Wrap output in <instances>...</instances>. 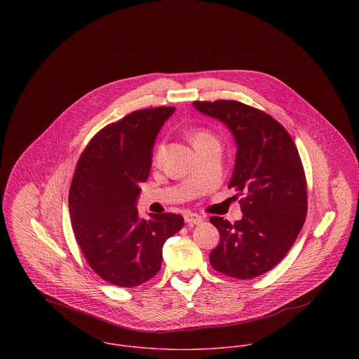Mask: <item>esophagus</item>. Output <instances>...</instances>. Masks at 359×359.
Masks as SVG:
<instances>
[{"mask_svg": "<svg viewBox=\"0 0 359 359\" xmlns=\"http://www.w3.org/2000/svg\"><path fill=\"white\" fill-rule=\"evenodd\" d=\"M184 219H185L187 224H199V222L203 221L202 215H199V214H196V212H191V211H187V212L184 214Z\"/></svg>", "mask_w": 359, "mask_h": 359, "instance_id": "esophagus-1", "label": "esophagus"}]
</instances>
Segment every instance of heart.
Masks as SVG:
<instances>
[{"label":"heart","instance_id":"b5f03b06","mask_svg":"<svg viewBox=\"0 0 359 359\" xmlns=\"http://www.w3.org/2000/svg\"><path fill=\"white\" fill-rule=\"evenodd\" d=\"M192 140H194V145H195V148H196V147L205 144L207 141H211V140H215V138H214L210 133L203 131V130H199V131H196V133L194 134ZM163 152H164V147H163V145H158V147H157V151H156V160H158V158L161 157Z\"/></svg>","mask_w":359,"mask_h":359}]
</instances>
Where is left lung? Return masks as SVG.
<instances>
[{
  "instance_id": "8db88e82",
  "label": "left lung",
  "mask_w": 359,
  "mask_h": 359,
  "mask_svg": "<svg viewBox=\"0 0 359 359\" xmlns=\"http://www.w3.org/2000/svg\"><path fill=\"white\" fill-rule=\"evenodd\" d=\"M195 107L225 123L238 152L229 188L243 218L231 224L212 215L219 243L211 266L231 278L252 279L287 255L307 215V181L294 141L268 113L238 101H195Z\"/></svg>"
}]
</instances>
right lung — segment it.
Masks as SVG:
<instances>
[{
  "instance_id": "obj_1",
  "label": "right lung",
  "mask_w": 359,
  "mask_h": 359,
  "mask_svg": "<svg viewBox=\"0 0 359 359\" xmlns=\"http://www.w3.org/2000/svg\"><path fill=\"white\" fill-rule=\"evenodd\" d=\"M175 107L135 110L98 131L80 154L69 191L74 238L103 280L140 286L160 271L164 242L184 226L180 214L140 219V184L151 172L157 133Z\"/></svg>"
}]
</instances>
